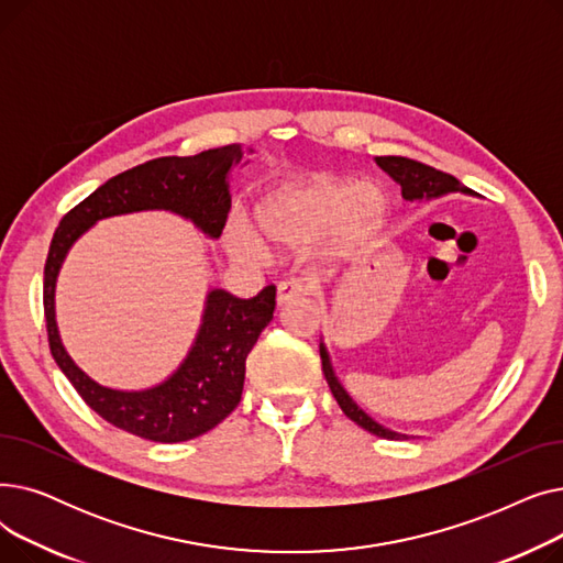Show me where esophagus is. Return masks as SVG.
Masks as SVG:
<instances>
[{
	"mask_svg": "<svg viewBox=\"0 0 563 563\" xmlns=\"http://www.w3.org/2000/svg\"><path fill=\"white\" fill-rule=\"evenodd\" d=\"M312 291V285L306 278H287L278 285V303H289Z\"/></svg>",
	"mask_w": 563,
	"mask_h": 563,
	"instance_id": "obj_1",
	"label": "esophagus"
}]
</instances>
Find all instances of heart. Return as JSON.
<instances>
[{"mask_svg": "<svg viewBox=\"0 0 563 563\" xmlns=\"http://www.w3.org/2000/svg\"><path fill=\"white\" fill-rule=\"evenodd\" d=\"M386 198L374 185H353L338 177H317L289 187L255 207V221L266 242L299 249L333 234L340 246H356L378 228ZM232 255L251 257L260 251L257 236L244 225L228 228Z\"/></svg>", "mask_w": 563, "mask_h": 563, "instance_id": "1", "label": "heart"}]
</instances>
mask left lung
Returning a JSON list of instances; mask_svg holds the SVG:
<instances>
[{
    "instance_id": "1",
    "label": "left lung",
    "mask_w": 563,
    "mask_h": 563,
    "mask_svg": "<svg viewBox=\"0 0 563 563\" xmlns=\"http://www.w3.org/2000/svg\"><path fill=\"white\" fill-rule=\"evenodd\" d=\"M376 164L386 170L393 180L401 187V196L406 200H431V198H438V196H445V194H452V191H463V194H470V189H465L454 175L450 173H442L433 166H427L422 162H416V159H408V157H376ZM319 356H321V369H323V376H327L329 380V388L335 397V401L340 404L342 412L349 418L356 422L358 427H363L365 431L378 435V438H388V440H399V438H406L397 431H390L386 427H380L378 422H374L367 412L353 401L346 390L340 386V380L333 372V365H331V358H329V351L327 346H323V342L319 344Z\"/></svg>"
}]
</instances>
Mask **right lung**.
Returning <instances> with one entry per match:
<instances>
[{
  "instance_id": "1",
  "label": "right lung",
  "mask_w": 563,
  "mask_h": 563,
  "mask_svg": "<svg viewBox=\"0 0 563 563\" xmlns=\"http://www.w3.org/2000/svg\"><path fill=\"white\" fill-rule=\"evenodd\" d=\"M242 145L232 143L194 157H159L139 164L75 205L52 236L43 285L49 351L79 397L115 429L153 442H183L223 422L242 399L246 356L274 319L276 287L266 285L253 299H236L225 289H212L185 363L159 386L125 393L104 388L86 376L64 349L54 319L58 269L88 228L118 214L168 210L194 221L198 230L217 240L230 212L228 173L242 162Z\"/></svg>"
}]
</instances>
